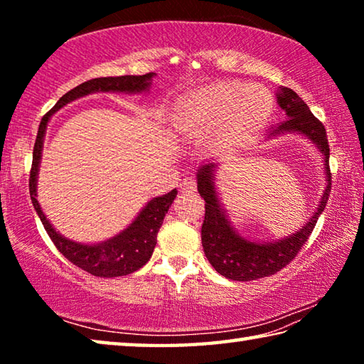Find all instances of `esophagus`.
Here are the masks:
<instances>
[{
  "label": "esophagus",
  "instance_id": "1",
  "mask_svg": "<svg viewBox=\"0 0 364 364\" xmlns=\"http://www.w3.org/2000/svg\"><path fill=\"white\" fill-rule=\"evenodd\" d=\"M183 194H194L196 193V181L193 178H184L180 184Z\"/></svg>",
  "mask_w": 364,
  "mask_h": 364
}]
</instances>
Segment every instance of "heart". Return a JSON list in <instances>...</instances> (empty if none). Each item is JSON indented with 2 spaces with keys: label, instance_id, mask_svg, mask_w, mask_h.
<instances>
[{
  "label": "heart",
  "instance_id": "heart-1",
  "mask_svg": "<svg viewBox=\"0 0 364 364\" xmlns=\"http://www.w3.org/2000/svg\"><path fill=\"white\" fill-rule=\"evenodd\" d=\"M273 110V96L263 86L221 80L181 96L173 122L184 139L204 138L207 151L221 152L260 132Z\"/></svg>",
  "mask_w": 364,
  "mask_h": 364
}]
</instances>
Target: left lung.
Instances as JSON below:
<instances>
[{"label": "left lung", "instance_id": "1", "mask_svg": "<svg viewBox=\"0 0 364 364\" xmlns=\"http://www.w3.org/2000/svg\"><path fill=\"white\" fill-rule=\"evenodd\" d=\"M279 107L284 110V120L269 128L264 139L278 138L282 134H299L316 147L323 157L326 186L311 217L297 231L279 239L252 241L244 237L234 228L226 208L221 202L217 188V173L220 162L207 160L196 171L197 191L205 200V218L202 223V247L207 260L221 276L232 281H254L274 274L297 255L301 245L306 242L319 215L324 212L331 193L329 170V144L323 123L315 119L310 107L291 88L279 86Z\"/></svg>", "mask_w": 364, "mask_h": 364}]
</instances>
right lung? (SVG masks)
I'll list each match as a JSON object with an SVG mask.
<instances>
[{"label": "right lung", "mask_w": 364, "mask_h": 364, "mask_svg": "<svg viewBox=\"0 0 364 364\" xmlns=\"http://www.w3.org/2000/svg\"><path fill=\"white\" fill-rule=\"evenodd\" d=\"M156 73H146V75H122V77H101L90 80L78 85L77 88L70 90L56 102L49 112L43 117L38 134H36L35 147H33V162L32 171H30V199L35 207L36 213L41 220L43 226L51 237V241L56 245L58 250L67 260L77 264L78 268L88 271L90 274L97 278H117V276H127L133 271L149 262L152 257L154 247L157 244V232L164 223L165 213L173 204L178 194L176 189H171L170 193L164 196L152 197L144 204V207L138 212L136 217L128 225L125 230L117 232L115 236L106 239L101 242H78L73 239L65 237L56 228L51 225V221L46 218L45 212L41 210V205L36 197V184H38V171L43 156V143H45L46 128L51 117L65 107L67 104L95 93H127V95H143L151 90L152 78Z\"/></svg>", "instance_id": "add662e5"}]
</instances>
